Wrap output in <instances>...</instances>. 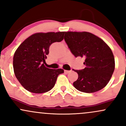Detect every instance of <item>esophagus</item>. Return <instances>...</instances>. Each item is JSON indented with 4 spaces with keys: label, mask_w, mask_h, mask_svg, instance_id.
Masks as SVG:
<instances>
[{
    "label": "esophagus",
    "mask_w": 126,
    "mask_h": 126,
    "mask_svg": "<svg viewBox=\"0 0 126 126\" xmlns=\"http://www.w3.org/2000/svg\"><path fill=\"white\" fill-rule=\"evenodd\" d=\"M72 70H64V72L66 73H69Z\"/></svg>",
    "instance_id": "obj_1"
}]
</instances>
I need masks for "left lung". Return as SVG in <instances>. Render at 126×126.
I'll return each instance as SVG.
<instances>
[{
    "label": "left lung",
    "mask_w": 126,
    "mask_h": 126,
    "mask_svg": "<svg viewBox=\"0 0 126 126\" xmlns=\"http://www.w3.org/2000/svg\"><path fill=\"white\" fill-rule=\"evenodd\" d=\"M64 38L72 54L85 59L84 69H73L78 74V79L73 83L74 87L85 93L104 88L115 69L114 55L109 46L88 32H65Z\"/></svg>",
    "instance_id": "8db88e82"
}]
</instances>
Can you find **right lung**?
<instances>
[{
	"mask_svg": "<svg viewBox=\"0 0 126 126\" xmlns=\"http://www.w3.org/2000/svg\"><path fill=\"white\" fill-rule=\"evenodd\" d=\"M64 32L36 33L29 37L19 46L14 56L13 66L16 78L29 92H47L54 87L62 69H52L44 63L49 48L55 42L63 40Z\"/></svg>",
	"mask_w": 126,
	"mask_h": 126,
	"instance_id": "right-lung-1",
	"label": "right lung"
}]
</instances>
